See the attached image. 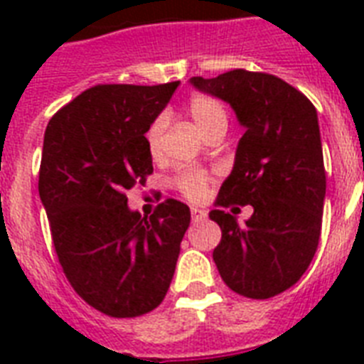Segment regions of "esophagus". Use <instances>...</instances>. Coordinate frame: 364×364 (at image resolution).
I'll return each mask as SVG.
<instances>
[{
	"label": "esophagus",
	"instance_id": "34e87169",
	"mask_svg": "<svg viewBox=\"0 0 364 364\" xmlns=\"http://www.w3.org/2000/svg\"><path fill=\"white\" fill-rule=\"evenodd\" d=\"M191 217H193V223H202L208 219V211L200 210V208H193L191 210Z\"/></svg>",
	"mask_w": 364,
	"mask_h": 364
}]
</instances>
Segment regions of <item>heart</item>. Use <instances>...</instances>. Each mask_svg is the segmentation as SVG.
Segmentation results:
<instances>
[{"label": "heart", "instance_id": "obj_1", "mask_svg": "<svg viewBox=\"0 0 364 364\" xmlns=\"http://www.w3.org/2000/svg\"><path fill=\"white\" fill-rule=\"evenodd\" d=\"M187 111L191 119L196 122L200 132L208 136L217 128H227L228 115L221 100L208 96V94H194L187 102ZM166 121L162 117L154 119L153 124L147 130V147L153 156L162 153V141H164ZM173 187L185 196L187 200L198 202L205 196L210 187V173L204 170H183L173 179Z\"/></svg>", "mask_w": 364, "mask_h": 364}]
</instances>
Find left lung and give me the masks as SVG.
I'll return each instance as SVG.
<instances>
[{"mask_svg":"<svg viewBox=\"0 0 364 364\" xmlns=\"http://www.w3.org/2000/svg\"><path fill=\"white\" fill-rule=\"evenodd\" d=\"M191 82L232 105L245 128L210 211L223 232L213 251L217 270L234 293L272 299L299 282L319 245L327 177L317 111L270 73L232 70ZM234 203L254 205L242 228L226 211Z\"/></svg>","mask_w":364,"mask_h":364,"instance_id":"1","label":"left lung"}]
</instances>
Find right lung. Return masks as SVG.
<instances>
[{
    "instance_id": "obj_1",
    "label": "right lung",
    "mask_w": 364,
    "mask_h": 364,
    "mask_svg": "<svg viewBox=\"0 0 364 364\" xmlns=\"http://www.w3.org/2000/svg\"><path fill=\"white\" fill-rule=\"evenodd\" d=\"M177 85H96L45 130L39 196L54 249L75 293L109 317L143 316L164 300L191 223L179 200L141 217L126 198L153 173L145 134Z\"/></svg>"
}]
</instances>
